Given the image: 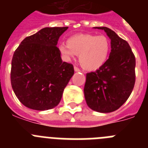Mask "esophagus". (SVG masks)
I'll use <instances>...</instances> for the list:
<instances>
[{
	"label": "esophagus",
	"instance_id": "obj_1",
	"mask_svg": "<svg viewBox=\"0 0 148 148\" xmlns=\"http://www.w3.org/2000/svg\"><path fill=\"white\" fill-rule=\"evenodd\" d=\"M74 70H75V72H80V69L79 68H78L77 66H74Z\"/></svg>",
	"mask_w": 148,
	"mask_h": 148
}]
</instances>
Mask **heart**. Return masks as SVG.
Instances as JSON below:
<instances>
[{"label": "heart", "instance_id": "heart-1", "mask_svg": "<svg viewBox=\"0 0 148 148\" xmlns=\"http://www.w3.org/2000/svg\"><path fill=\"white\" fill-rule=\"evenodd\" d=\"M58 49L66 61L78 55L81 66L86 70L94 71L106 62L110 52L111 44L105 35L76 34L67 39L66 45H59Z\"/></svg>", "mask_w": 148, "mask_h": 148}]
</instances>
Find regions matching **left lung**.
<instances>
[{"label":"left lung","mask_w":148,"mask_h":148,"mask_svg":"<svg viewBox=\"0 0 148 148\" xmlns=\"http://www.w3.org/2000/svg\"><path fill=\"white\" fill-rule=\"evenodd\" d=\"M104 30L111 40L109 58L95 72L87 73L84 97L90 108L99 113L118 110L127 100L136 82V58L130 45L108 27Z\"/></svg>","instance_id":"left-lung-1"}]
</instances>
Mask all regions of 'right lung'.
I'll return each mask as SVG.
<instances>
[{
  "label": "right lung",
  "instance_id": "right-lung-1",
  "mask_svg": "<svg viewBox=\"0 0 148 148\" xmlns=\"http://www.w3.org/2000/svg\"><path fill=\"white\" fill-rule=\"evenodd\" d=\"M68 29L46 27L25 38L12 60L11 84L27 108L47 110L59 104L64 90L74 74L73 64L63 62L56 47Z\"/></svg>",
  "mask_w": 148,
  "mask_h": 148
}]
</instances>
